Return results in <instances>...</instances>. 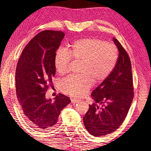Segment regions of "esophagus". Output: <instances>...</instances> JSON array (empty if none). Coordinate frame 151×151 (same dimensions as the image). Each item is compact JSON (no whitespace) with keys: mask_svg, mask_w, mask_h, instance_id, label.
Masks as SVG:
<instances>
[{"mask_svg":"<svg viewBox=\"0 0 151 151\" xmlns=\"http://www.w3.org/2000/svg\"><path fill=\"white\" fill-rule=\"evenodd\" d=\"M70 101H71L72 103H76V102H78L80 101L79 99H76L74 98H70Z\"/></svg>","mask_w":151,"mask_h":151,"instance_id":"obj_1","label":"esophagus"}]
</instances>
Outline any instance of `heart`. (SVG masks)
<instances>
[{"mask_svg": "<svg viewBox=\"0 0 151 151\" xmlns=\"http://www.w3.org/2000/svg\"><path fill=\"white\" fill-rule=\"evenodd\" d=\"M119 57L115 44L98 38L84 37L74 41L70 50L60 47L54 55V65L60 74L67 72L72 59L82 62L80 75H70L61 82L65 93L81 97L95 82L103 81L116 65Z\"/></svg>", "mask_w": 151, "mask_h": 151, "instance_id": "obj_1", "label": "heart"}]
</instances>
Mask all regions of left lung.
Masks as SVG:
<instances>
[{
	"instance_id": "1",
	"label": "left lung",
	"mask_w": 151,
	"mask_h": 151,
	"mask_svg": "<svg viewBox=\"0 0 151 151\" xmlns=\"http://www.w3.org/2000/svg\"><path fill=\"white\" fill-rule=\"evenodd\" d=\"M113 40L119 50L117 64L110 75L93 91L91 97L95 103L89 104L83 117L86 130L96 137L111 134L121 126L134 97L130 60L119 41L114 37Z\"/></svg>"
}]
</instances>
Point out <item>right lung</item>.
<instances>
[{"label": "right lung", "mask_w": 151, "mask_h": 151, "mask_svg": "<svg viewBox=\"0 0 151 151\" xmlns=\"http://www.w3.org/2000/svg\"><path fill=\"white\" fill-rule=\"evenodd\" d=\"M65 36L63 32L38 33L22 50L15 71L16 94L24 117L37 130H48L57 123L62 110L70 102L62 93L54 101L45 98L55 75L54 55Z\"/></svg>", "instance_id": "add662e5"}]
</instances>
